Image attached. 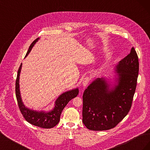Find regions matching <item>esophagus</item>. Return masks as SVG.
Here are the masks:
<instances>
[{
    "label": "esophagus",
    "instance_id": "esophagus-1",
    "mask_svg": "<svg viewBox=\"0 0 150 150\" xmlns=\"http://www.w3.org/2000/svg\"><path fill=\"white\" fill-rule=\"evenodd\" d=\"M89 81H90V78H89V77H86L85 78H84L83 81V84L84 87H86V86H88Z\"/></svg>",
    "mask_w": 150,
    "mask_h": 150
}]
</instances>
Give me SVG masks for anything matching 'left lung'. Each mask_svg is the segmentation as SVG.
<instances>
[{
    "instance_id": "8db88e82",
    "label": "left lung",
    "mask_w": 150,
    "mask_h": 150,
    "mask_svg": "<svg viewBox=\"0 0 150 150\" xmlns=\"http://www.w3.org/2000/svg\"><path fill=\"white\" fill-rule=\"evenodd\" d=\"M118 83L110 88L106 81L97 79L83 95V122L93 131L115 128L128 115L132 106L137 84L139 61L133 47L116 66Z\"/></svg>"
}]
</instances>
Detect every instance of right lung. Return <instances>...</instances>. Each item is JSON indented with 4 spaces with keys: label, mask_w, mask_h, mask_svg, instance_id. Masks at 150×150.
<instances>
[{
    "label": "right lung",
    "mask_w": 150,
    "mask_h": 150,
    "mask_svg": "<svg viewBox=\"0 0 150 150\" xmlns=\"http://www.w3.org/2000/svg\"><path fill=\"white\" fill-rule=\"evenodd\" d=\"M39 38H37L34 40L30 44V46L28 49L26 56L31 51L32 47H33L35 43L38 41ZM22 63L18 69L17 78L16 81V96L18 106L20 110L21 114L24 117V119L31 125L40 127L42 128H51L58 124L59 121L60 120V116L63 109L65 108L67 104L69 103L70 100L78 96L79 93L78 89H75L73 90L67 91L64 93L62 94L61 96L57 98L56 101L55 107L51 111L45 112L43 111H34L33 110H30L27 108L22 101L21 98L20 91H19V75L21 70Z\"/></svg>",
    "instance_id": "1"
}]
</instances>
